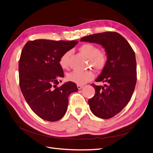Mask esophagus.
<instances>
[{
	"instance_id": "1",
	"label": "esophagus",
	"mask_w": 153,
	"mask_h": 153,
	"mask_svg": "<svg viewBox=\"0 0 153 153\" xmlns=\"http://www.w3.org/2000/svg\"><path fill=\"white\" fill-rule=\"evenodd\" d=\"M77 87L78 89H81L84 87V86H82V85H78V84H77Z\"/></svg>"
}]
</instances>
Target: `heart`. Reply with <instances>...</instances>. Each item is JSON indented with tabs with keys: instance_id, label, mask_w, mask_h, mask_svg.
I'll return each instance as SVG.
<instances>
[{
	"instance_id": "1",
	"label": "heart",
	"mask_w": 153,
	"mask_h": 153,
	"mask_svg": "<svg viewBox=\"0 0 153 153\" xmlns=\"http://www.w3.org/2000/svg\"><path fill=\"white\" fill-rule=\"evenodd\" d=\"M80 52L89 60V65L98 71L102 70L105 67L107 57L105 53L100 52V49L91 43L83 44L79 47ZM70 52L67 51L60 57L59 64L62 69H66L69 67V57ZM94 73L91 71H75L67 75V79L78 85H83L85 83L93 79Z\"/></svg>"
}]
</instances>
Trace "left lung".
<instances>
[{"mask_svg": "<svg viewBox=\"0 0 153 153\" xmlns=\"http://www.w3.org/2000/svg\"><path fill=\"white\" fill-rule=\"evenodd\" d=\"M80 40L101 45L106 52V64L95 80L106 84H91L95 94L88 100V104L95 116L108 119L123 109L134 93L137 81L134 51L126 39L116 32L93 34Z\"/></svg>", "mask_w": 153, "mask_h": 153, "instance_id": "8db88e82", "label": "left lung"}]
</instances>
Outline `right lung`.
Instances as JSON below:
<instances>
[{"instance_id":"right-lung-1","label":"right lung","mask_w":153,"mask_h":153,"mask_svg":"<svg viewBox=\"0 0 153 153\" xmlns=\"http://www.w3.org/2000/svg\"><path fill=\"white\" fill-rule=\"evenodd\" d=\"M77 43L36 39L27 42L22 50L19 62L21 92L33 112L45 120L55 122L63 117L68 97L78 90L71 81L56 87L64 76L59 64L60 57Z\"/></svg>"}]
</instances>
